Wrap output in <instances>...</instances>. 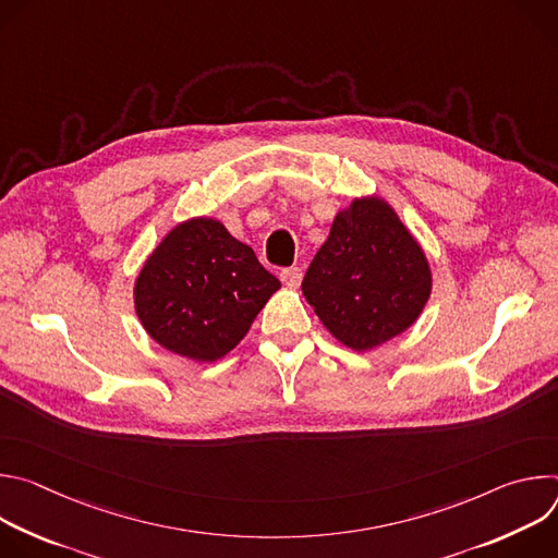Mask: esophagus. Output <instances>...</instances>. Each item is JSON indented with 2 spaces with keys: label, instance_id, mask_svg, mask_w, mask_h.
<instances>
[{
  "label": "esophagus",
  "instance_id": "esophagus-1",
  "mask_svg": "<svg viewBox=\"0 0 558 558\" xmlns=\"http://www.w3.org/2000/svg\"><path fill=\"white\" fill-rule=\"evenodd\" d=\"M280 280L287 284V287H298L302 282V269L300 267H284L280 271Z\"/></svg>",
  "mask_w": 558,
  "mask_h": 558
}]
</instances>
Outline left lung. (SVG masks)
<instances>
[{"label":"left lung","mask_w":558,"mask_h":558,"mask_svg":"<svg viewBox=\"0 0 558 558\" xmlns=\"http://www.w3.org/2000/svg\"><path fill=\"white\" fill-rule=\"evenodd\" d=\"M302 293L342 344L366 351L417 320L430 269L397 214L379 198H360L336 216Z\"/></svg>","instance_id":"8db88e82"}]
</instances>
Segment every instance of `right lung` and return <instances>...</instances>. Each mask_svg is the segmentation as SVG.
<instances>
[{
	"mask_svg": "<svg viewBox=\"0 0 558 558\" xmlns=\"http://www.w3.org/2000/svg\"><path fill=\"white\" fill-rule=\"evenodd\" d=\"M280 280L211 218L174 227L134 287L145 331L172 353L214 362L250 331Z\"/></svg>",
	"mask_w": 558,
	"mask_h": 558,
	"instance_id": "1",
	"label": "right lung"
}]
</instances>
